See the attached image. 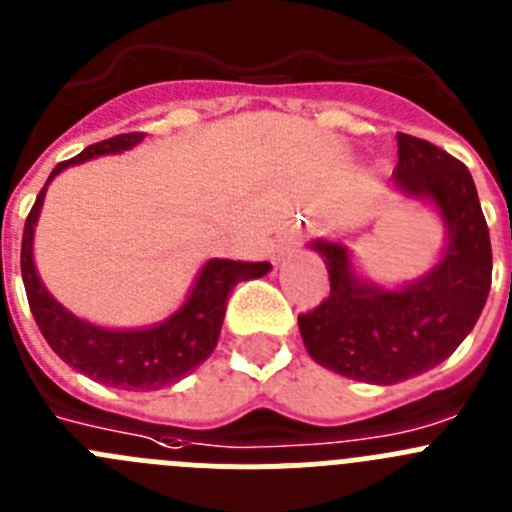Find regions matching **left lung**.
Returning <instances> with one entry per match:
<instances>
[{"label":"left lung","mask_w":512,"mask_h":512,"mask_svg":"<svg viewBox=\"0 0 512 512\" xmlns=\"http://www.w3.org/2000/svg\"><path fill=\"white\" fill-rule=\"evenodd\" d=\"M393 180L406 195L437 205L449 233L444 259L416 284L388 292L355 276L345 246L314 241L330 297L299 314L304 348L317 363L381 386L447 360L475 327L492 281L490 231L470 170L437 144L398 134Z\"/></svg>","instance_id":"obj_1"}]
</instances>
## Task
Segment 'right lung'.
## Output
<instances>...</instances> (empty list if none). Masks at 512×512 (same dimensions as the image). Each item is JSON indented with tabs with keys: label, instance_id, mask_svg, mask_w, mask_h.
Listing matches in <instances>:
<instances>
[{
	"label": "right lung",
	"instance_id": "1",
	"mask_svg": "<svg viewBox=\"0 0 512 512\" xmlns=\"http://www.w3.org/2000/svg\"><path fill=\"white\" fill-rule=\"evenodd\" d=\"M142 139V131H129V134L91 144L73 159L60 162L50 172L48 182L70 164H81L98 154L124 152ZM45 187L37 195L25 220V233H22L20 266L27 302H30L32 317L42 337L60 355V360L106 386L126 388V391L131 388L157 391L167 383L180 381L182 375L208 360L218 345L231 289L238 281L259 279L271 269L269 261L246 264V261L213 259L203 266L182 309H177L162 325L149 327V330H103V327L88 325L50 297L32 264V236H35L37 215L45 200Z\"/></svg>",
	"mask_w": 512,
	"mask_h": 512
}]
</instances>
